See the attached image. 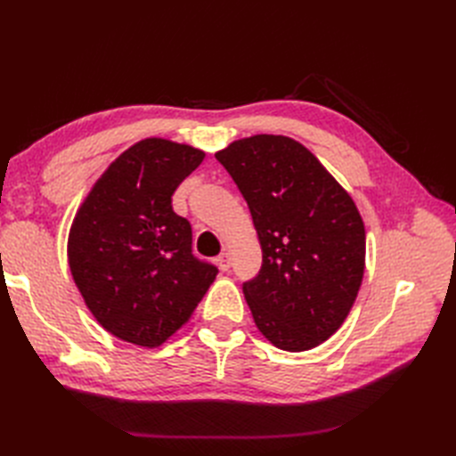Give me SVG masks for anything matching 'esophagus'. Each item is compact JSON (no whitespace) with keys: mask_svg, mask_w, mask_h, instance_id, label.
<instances>
[{"mask_svg":"<svg viewBox=\"0 0 456 456\" xmlns=\"http://www.w3.org/2000/svg\"><path fill=\"white\" fill-rule=\"evenodd\" d=\"M216 265H218V268L223 270V272L230 270V266H232V262H230V255H228V253H223V255H220V256H216Z\"/></svg>","mask_w":456,"mask_h":456,"instance_id":"1","label":"esophagus"}]
</instances>
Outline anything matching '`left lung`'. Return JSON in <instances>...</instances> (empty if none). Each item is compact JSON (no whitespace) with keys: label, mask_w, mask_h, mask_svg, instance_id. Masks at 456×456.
<instances>
[{"label":"left lung","mask_w":456,"mask_h":456,"mask_svg":"<svg viewBox=\"0 0 456 456\" xmlns=\"http://www.w3.org/2000/svg\"><path fill=\"white\" fill-rule=\"evenodd\" d=\"M253 216L262 266L243 283L258 330L273 346L305 352L335 335L365 270L360 211L308 148L255 134L215 154Z\"/></svg>","instance_id":"left-lung-1"}]
</instances>
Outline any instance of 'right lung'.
Here are the masks:
<instances>
[{
    "instance_id": "add662e5",
    "label": "right lung",
    "mask_w": 456,
    "mask_h": 456,
    "mask_svg": "<svg viewBox=\"0 0 456 456\" xmlns=\"http://www.w3.org/2000/svg\"><path fill=\"white\" fill-rule=\"evenodd\" d=\"M203 158L165 139L136 142L94 183L74 218V281L96 322L121 340L159 346L216 278V266L191 253V226L171 205Z\"/></svg>"
}]
</instances>
